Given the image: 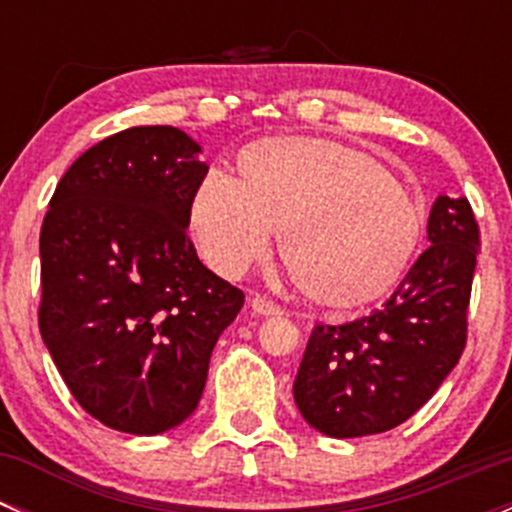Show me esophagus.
Wrapping results in <instances>:
<instances>
[{
	"label": "esophagus",
	"mask_w": 512,
	"mask_h": 512,
	"mask_svg": "<svg viewBox=\"0 0 512 512\" xmlns=\"http://www.w3.org/2000/svg\"><path fill=\"white\" fill-rule=\"evenodd\" d=\"M250 307H252V312L262 314V317H277V314H282L280 304H275L272 299L262 297V294H252Z\"/></svg>",
	"instance_id": "esophagus-1"
}]
</instances>
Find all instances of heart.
I'll return each mask as SVG.
<instances>
[{"mask_svg": "<svg viewBox=\"0 0 512 512\" xmlns=\"http://www.w3.org/2000/svg\"><path fill=\"white\" fill-rule=\"evenodd\" d=\"M190 232L210 267L237 277L270 252L299 292L329 309L384 297L423 235L418 200L384 165L344 143L265 138L237 156V180L208 175L190 198Z\"/></svg>", "mask_w": 512, "mask_h": 512, "instance_id": "1", "label": "heart"}]
</instances>
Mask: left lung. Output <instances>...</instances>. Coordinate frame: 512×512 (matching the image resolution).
I'll return each mask as SVG.
<instances>
[{"label": "left lung", "instance_id": "1", "mask_svg": "<svg viewBox=\"0 0 512 512\" xmlns=\"http://www.w3.org/2000/svg\"><path fill=\"white\" fill-rule=\"evenodd\" d=\"M428 247L381 309L312 329L294 401L309 426L356 438L401 426L461 359L480 230L466 198H441Z\"/></svg>", "mask_w": 512, "mask_h": 512}]
</instances>
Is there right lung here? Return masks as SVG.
I'll return each instance as SVG.
<instances>
[{
	"instance_id": "1",
	"label": "right lung",
	"mask_w": 512,
	"mask_h": 512,
	"mask_svg": "<svg viewBox=\"0 0 512 512\" xmlns=\"http://www.w3.org/2000/svg\"><path fill=\"white\" fill-rule=\"evenodd\" d=\"M198 153L173 126L113 133L66 170L41 225V339L81 409L123 433L193 414L245 304L185 232L208 173Z\"/></svg>"
}]
</instances>
